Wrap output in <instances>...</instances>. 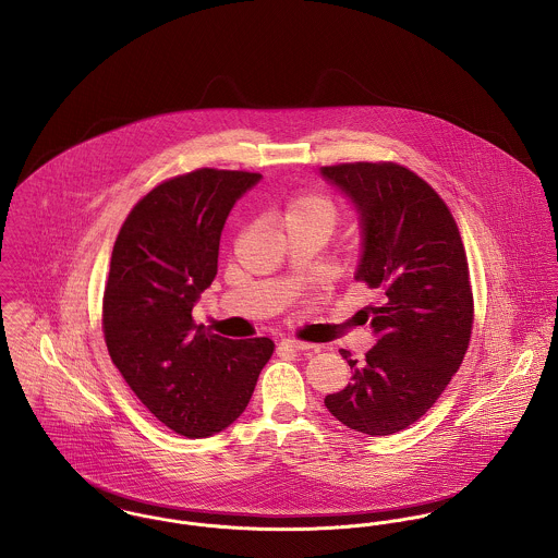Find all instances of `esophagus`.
I'll return each instance as SVG.
<instances>
[{
	"label": "esophagus",
	"mask_w": 558,
	"mask_h": 558,
	"mask_svg": "<svg viewBox=\"0 0 558 558\" xmlns=\"http://www.w3.org/2000/svg\"><path fill=\"white\" fill-rule=\"evenodd\" d=\"M281 345L283 348H288V350H294V352H307V350H312L314 345L312 343H305V341H299V339H283L281 341Z\"/></svg>",
	"instance_id": "34e87169"
}]
</instances>
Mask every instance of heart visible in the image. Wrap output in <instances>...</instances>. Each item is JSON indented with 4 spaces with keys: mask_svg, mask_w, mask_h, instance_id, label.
Masks as SVG:
<instances>
[{
    "mask_svg": "<svg viewBox=\"0 0 558 558\" xmlns=\"http://www.w3.org/2000/svg\"><path fill=\"white\" fill-rule=\"evenodd\" d=\"M332 219H335V215H332L330 204L318 195H299L286 208V223L316 221V223H322L330 230Z\"/></svg>",
    "mask_w": 558,
    "mask_h": 558,
    "instance_id": "heart-1",
    "label": "heart"
}]
</instances>
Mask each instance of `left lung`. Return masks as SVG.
Returning <instances> with one entry per match:
<instances>
[{
	"instance_id": "obj_1",
	"label": "left lung",
	"mask_w": 558,
	"mask_h": 558,
	"mask_svg": "<svg viewBox=\"0 0 558 558\" xmlns=\"http://www.w3.org/2000/svg\"><path fill=\"white\" fill-rule=\"evenodd\" d=\"M319 173L359 217L354 279L383 294L365 312L376 345L361 363L341 350L352 378L324 405L354 432L389 436L434 405L469 350L473 292L464 244L447 204L401 165L345 162Z\"/></svg>"
}]
</instances>
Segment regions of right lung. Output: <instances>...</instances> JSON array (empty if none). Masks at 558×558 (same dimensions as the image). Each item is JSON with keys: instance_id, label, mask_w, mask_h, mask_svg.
Wrapping results in <instances>:
<instances>
[{"instance_id": "1", "label": "right lung", "mask_w": 558, "mask_h": 558, "mask_svg": "<svg viewBox=\"0 0 558 558\" xmlns=\"http://www.w3.org/2000/svg\"><path fill=\"white\" fill-rule=\"evenodd\" d=\"M259 173L197 169L153 189L126 217L102 299L109 356L142 403L180 436L208 438L244 412L275 343L193 322L217 277L223 226Z\"/></svg>"}]
</instances>
